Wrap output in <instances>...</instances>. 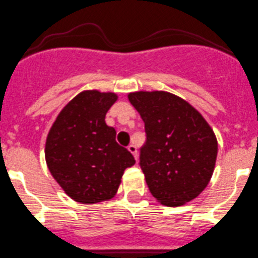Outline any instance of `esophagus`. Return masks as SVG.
<instances>
[{
  "label": "esophagus",
  "mask_w": 258,
  "mask_h": 258,
  "mask_svg": "<svg viewBox=\"0 0 258 258\" xmlns=\"http://www.w3.org/2000/svg\"><path fill=\"white\" fill-rule=\"evenodd\" d=\"M127 151L131 152V153L134 156V158L138 161V149H137V147L134 146V144H131V146L127 147Z\"/></svg>",
  "instance_id": "34e87169"
}]
</instances>
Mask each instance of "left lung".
<instances>
[{
	"instance_id": "1",
	"label": "left lung",
	"mask_w": 258,
	"mask_h": 258,
	"mask_svg": "<svg viewBox=\"0 0 258 258\" xmlns=\"http://www.w3.org/2000/svg\"><path fill=\"white\" fill-rule=\"evenodd\" d=\"M144 121L147 141L139 166L149 191L163 205L177 207L200 195L212 178L218 142L188 102L164 91L127 95Z\"/></svg>"
}]
</instances>
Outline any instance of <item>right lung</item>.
Wrapping results in <instances>:
<instances>
[{"instance_id": "right-lung-1", "label": "right lung", "mask_w": 258, "mask_h": 258, "mask_svg": "<svg viewBox=\"0 0 258 258\" xmlns=\"http://www.w3.org/2000/svg\"><path fill=\"white\" fill-rule=\"evenodd\" d=\"M117 96L83 91L71 100L54 121L45 143L51 176L64 192L81 204L114 198L133 154L115 141L116 132L105 116Z\"/></svg>"}]
</instances>
